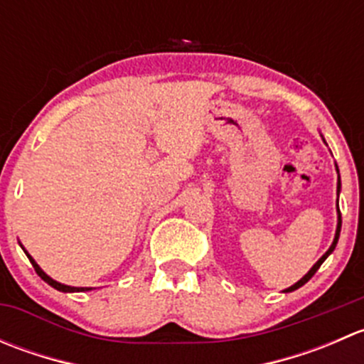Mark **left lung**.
<instances>
[{"label":"left lung","mask_w":364,"mask_h":364,"mask_svg":"<svg viewBox=\"0 0 364 364\" xmlns=\"http://www.w3.org/2000/svg\"><path fill=\"white\" fill-rule=\"evenodd\" d=\"M336 192H340V176H338V186H336ZM340 230H341V215H340V209H338V227H336L335 241H333V245H331V247H329V250H328V252H326V253H324V255H322V257H321V259H318V260H317V262H315V266H314V267H311V269H310V271H308V273H306V274H304V277H303V278H301V280H299V282H297V284H294V285H292V287H289V289H287V291H285V292H291V291H296V289L303 287V285H304V284H306V282H308V280H310V278H311V277H314V274H315V273H317V269H318V267H321V266H322V262H324V260H326V259H328V255H329V253H331L333 250H335L336 243H338V237H340Z\"/></svg>","instance_id":"8db88e82"}]
</instances>
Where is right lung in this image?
<instances>
[{
	"instance_id": "1",
	"label": "right lung",
	"mask_w": 364,
	"mask_h": 364,
	"mask_svg": "<svg viewBox=\"0 0 364 364\" xmlns=\"http://www.w3.org/2000/svg\"><path fill=\"white\" fill-rule=\"evenodd\" d=\"M24 252H26V250H24ZM26 255H28V253H26ZM28 259H29V262L33 264V267H35L36 274H38V277L42 278L43 282H47V284H49L50 287L58 289V291H61V292H82V291H91V289H87V287H68V285H63V284H60V282L53 280V278H49V277H47L46 273H43L42 269H40L38 264H36L35 260H33V257H31V255H28Z\"/></svg>"
}]
</instances>
